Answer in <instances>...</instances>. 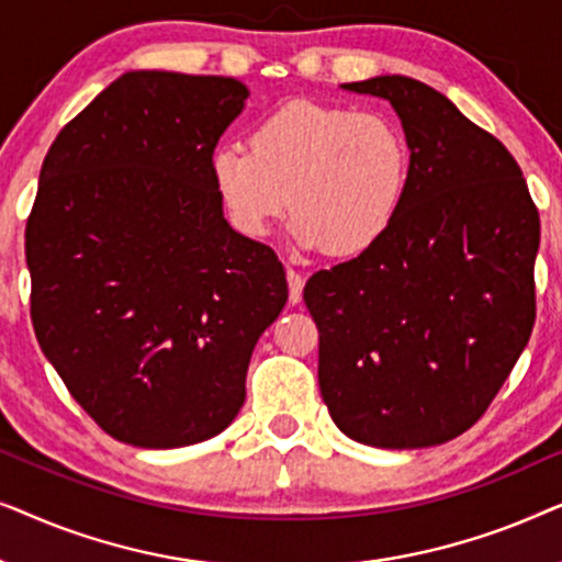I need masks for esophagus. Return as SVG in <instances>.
Instances as JSON below:
<instances>
[{"label": "esophagus", "mask_w": 562, "mask_h": 562, "mask_svg": "<svg viewBox=\"0 0 562 562\" xmlns=\"http://www.w3.org/2000/svg\"><path fill=\"white\" fill-rule=\"evenodd\" d=\"M286 281H289V302L299 304V302H302V291H304L306 276L299 273L296 268H286Z\"/></svg>", "instance_id": "obj_1"}]
</instances>
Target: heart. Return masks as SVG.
I'll list each match as a JSON object with an SVG mask.
<instances>
[{"mask_svg":"<svg viewBox=\"0 0 562 562\" xmlns=\"http://www.w3.org/2000/svg\"><path fill=\"white\" fill-rule=\"evenodd\" d=\"M409 166V143L386 114L296 99L260 117L248 145H220L212 181L240 235L266 237L291 204L296 243L350 258L396 222Z\"/></svg>","mask_w":562,"mask_h":562,"instance_id":"b5f03b06","label":"heart"}]
</instances>
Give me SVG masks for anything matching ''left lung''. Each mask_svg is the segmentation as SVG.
I'll list each match as a JSON object with an SVG mask.
<instances>
[{"instance_id": "8db88e82", "label": "left lung", "mask_w": 562, "mask_h": 562, "mask_svg": "<svg viewBox=\"0 0 562 562\" xmlns=\"http://www.w3.org/2000/svg\"><path fill=\"white\" fill-rule=\"evenodd\" d=\"M345 89L394 104L412 166L389 233L306 281L319 391L352 440L429 448L486 414L529 342L540 214L504 143L440 91L409 76Z\"/></svg>"}]
</instances>
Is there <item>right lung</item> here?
Wrapping results in <instances>:
<instances>
[{"label": "right lung", "mask_w": 562, "mask_h": 562, "mask_svg": "<svg viewBox=\"0 0 562 562\" xmlns=\"http://www.w3.org/2000/svg\"><path fill=\"white\" fill-rule=\"evenodd\" d=\"M245 97L229 76L130 71L43 160L25 227L35 337L81 409L135 448L220 435L289 299L276 252L233 233L212 181Z\"/></svg>", "instance_id": "obj_1"}]
</instances>
